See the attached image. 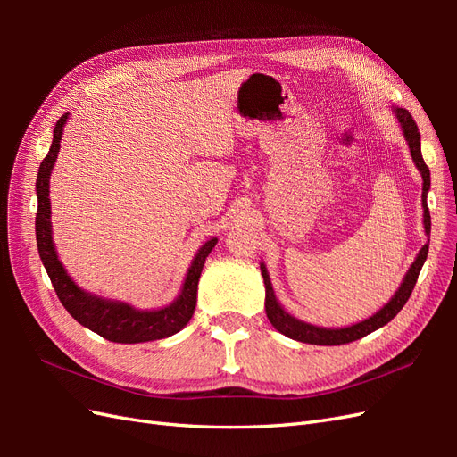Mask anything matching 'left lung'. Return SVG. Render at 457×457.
<instances>
[{
	"instance_id": "1",
	"label": "left lung",
	"mask_w": 457,
	"mask_h": 457,
	"mask_svg": "<svg viewBox=\"0 0 457 457\" xmlns=\"http://www.w3.org/2000/svg\"><path fill=\"white\" fill-rule=\"evenodd\" d=\"M391 110L400 123V129H403L404 141L408 143V148H410V156H411L413 163H416V168L420 170L421 179H423V195H421V198H423V227H425V234L428 237V234H431V215H428V207H427V192H428V188H431V173H428V168L425 165L423 156H421V137H420L416 121H413L411 114L406 108L391 106ZM427 253H428V242L421 247L416 261L411 262V267L408 269L404 280L398 286L395 295L386 301L378 312H373L371 316L364 318V320L351 324V326H345V328L314 326V324L299 320V318H295L294 314H289L280 305V301L276 299L269 270L265 267V262H261V274H262V280H265V311H267L269 320L274 326V329H278L280 334H284L289 339L301 341V343L328 345V347H334V345H345V343L361 339V337L371 334V331L383 328L385 324H389L393 318L400 312V309L406 305V301L411 295V289L418 282V276L421 272Z\"/></svg>"
}]
</instances>
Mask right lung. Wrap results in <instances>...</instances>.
Masks as SVG:
<instances>
[{"mask_svg":"<svg viewBox=\"0 0 457 457\" xmlns=\"http://www.w3.org/2000/svg\"><path fill=\"white\" fill-rule=\"evenodd\" d=\"M71 112L61 116L57 126L53 129V143L39 165L36 179V195H37V215H36V242L41 262L49 274L51 284L57 292L64 309L74 316L81 326L99 334L101 337L114 343H145L170 337L181 331L195 314L198 280L204 269L205 257L212 253L217 244V238L207 240L192 259L187 270L181 292L170 303L160 309H137L126 301L106 299L96 294L86 292L79 287L71 274L66 272L61 262L53 242L51 228V200H49V179L57 162L61 150V139L64 131V123Z\"/></svg>","mask_w":457,"mask_h":457,"instance_id":"right-lung-1","label":"right lung"}]
</instances>
